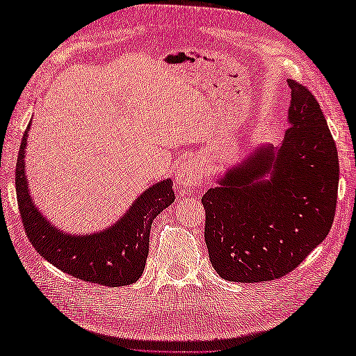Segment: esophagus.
Here are the masks:
<instances>
[{
  "label": "esophagus",
  "instance_id": "34e87169",
  "mask_svg": "<svg viewBox=\"0 0 356 356\" xmlns=\"http://www.w3.org/2000/svg\"><path fill=\"white\" fill-rule=\"evenodd\" d=\"M203 171H205V166L199 161H195V159H184L177 168V185L185 188L199 185L203 179Z\"/></svg>",
  "mask_w": 356,
  "mask_h": 356
}]
</instances>
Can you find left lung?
Here are the masks:
<instances>
[{"label":"left lung","mask_w":356,"mask_h":356,"mask_svg":"<svg viewBox=\"0 0 356 356\" xmlns=\"http://www.w3.org/2000/svg\"><path fill=\"white\" fill-rule=\"evenodd\" d=\"M280 149L260 148L202 197L217 274L260 283L289 274L327 237L337 211L335 140L311 90L293 79ZM266 173L270 179H263Z\"/></svg>","instance_id":"obj_1"}]
</instances>
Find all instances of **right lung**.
<instances>
[{"mask_svg":"<svg viewBox=\"0 0 356 356\" xmlns=\"http://www.w3.org/2000/svg\"><path fill=\"white\" fill-rule=\"evenodd\" d=\"M27 130L21 140L15 184L30 243L53 266L84 282L111 287L138 282L147 263L153 218L176 199L171 180L148 188L111 228L90 236L65 234L45 220L30 197L24 172Z\"/></svg>","mask_w":356,"mask_h":356,"instance_id":"add662e5","label":"right lung"}]
</instances>
